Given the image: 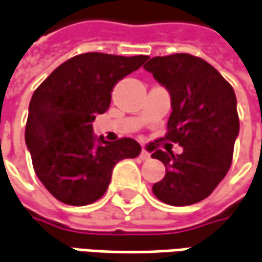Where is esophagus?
Instances as JSON below:
<instances>
[{
	"label": "esophagus",
	"mask_w": 262,
	"mask_h": 262,
	"mask_svg": "<svg viewBox=\"0 0 262 262\" xmlns=\"http://www.w3.org/2000/svg\"><path fill=\"white\" fill-rule=\"evenodd\" d=\"M140 159H142V161H149V159H150V154H149L146 149H142V152H140Z\"/></svg>",
	"instance_id": "obj_1"
}]
</instances>
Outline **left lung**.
Segmentation results:
<instances>
[{"label": "left lung", "mask_w": 262, "mask_h": 262, "mask_svg": "<svg viewBox=\"0 0 262 262\" xmlns=\"http://www.w3.org/2000/svg\"><path fill=\"white\" fill-rule=\"evenodd\" d=\"M145 70L170 94L172 113L161 140L183 147L176 156L161 149L152 154L166 166L152 191L168 205L196 204L212 193L232 163L239 133L234 89L211 64L186 53L154 57Z\"/></svg>", "instance_id": "1"}]
</instances>
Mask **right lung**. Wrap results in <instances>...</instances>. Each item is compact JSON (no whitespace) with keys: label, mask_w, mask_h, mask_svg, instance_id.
Segmentation results:
<instances>
[{"label":"right lung","mask_w":262,"mask_h":262,"mask_svg":"<svg viewBox=\"0 0 262 262\" xmlns=\"http://www.w3.org/2000/svg\"><path fill=\"white\" fill-rule=\"evenodd\" d=\"M147 58L79 54L60 64L34 92L26 143L35 175L60 202L93 204L104 195L117 162L139 156L142 147L136 140L97 139L92 123L108 108L117 81Z\"/></svg>","instance_id":"obj_1"}]
</instances>
